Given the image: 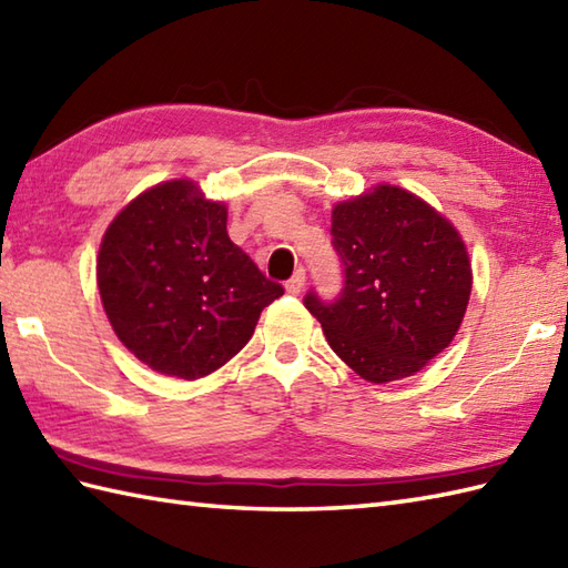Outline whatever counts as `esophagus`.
<instances>
[{"instance_id":"34e87169","label":"esophagus","mask_w":568,"mask_h":568,"mask_svg":"<svg viewBox=\"0 0 568 568\" xmlns=\"http://www.w3.org/2000/svg\"><path fill=\"white\" fill-rule=\"evenodd\" d=\"M305 277H307V275H305V271H303V268H297V271H295V275L291 277V281L285 283V291L291 293V295H300V293H303V287H305Z\"/></svg>"}]
</instances>
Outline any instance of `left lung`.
I'll list each match as a JSON object with an SVG mask.
<instances>
[{"label": "left lung", "mask_w": 568, "mask_h": 568, "mask_svg": "<svg viewBox=\"0 0 568 568\" xmlns=\"http://www.w3.org/2000/svg\"><path fill=\"white\" fill-rule=\"evenodd\" d=\"M332 246L344 265L334 303L305 307L334 354L361 378L413 376L452 344L470 295V261L454 224L395 185H376L332 210Z\"/></svg>", "instance_id": "left-lung-1"}]
</instances>
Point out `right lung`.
Returning a JSON list of instances; mask_svg holds the SVG:
<instances>
[{
  "mask_svg": "<svg viewBox=\"0 0 568 568\" xmlns=\"http://www.w3.org/2000/svg\"><path fill=\"white\" fill-rule=\"evenodd\" d=\"M98 285L114 334L149 368L185 381L236 356L283 295L226 234V207L192 180L141 192L106 226Z\"/></svg>",
  "mask_w": 568,
  "mask_h": 568,
  "instance_id": "1",
  "label": "right lung"
}]
</instances>
